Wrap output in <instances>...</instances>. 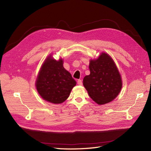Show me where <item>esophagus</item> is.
<instances>
[{
    "label": "esophagus",
    "mask_w": 151,
    "mask_h": 151,
    "mask_svg": "<svg viewBox=\"0 0 151 151\" xmlns=\"http://www.w3.org/2000/svg\"><path fill=\"white\" fill-rule=\"evenodd\" d=\"M77 84H79V85H80V86L83 85V81H82V80L79 79L78 81H77Z\"/></svg>",
    "instance_id": "esophagus-1"
}]
</instances>
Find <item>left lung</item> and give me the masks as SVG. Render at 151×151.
Segmentation results:
<instances>
[{
  "label": "left lung",
  "instance_id": "left-lung-1",
  "mask_svg": "<svg viewBox=\"0 0 151 151\" xmlns=\"http://www.w3.org/2000/svg\"><path fill=\"white\" fill-rule=\"evenodd\" d=\"M90 74L84 77L83 85L89 96L98 104L111 102L120 93L121 76L111 57L102 53L89 63Z\"/></svg>",
  "mask_w": 151,
  "mask_h": 151
}]
</instances>
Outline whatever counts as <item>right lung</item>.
I'll list each match as a JSON object with an SVG mask.
<instances>
[{"label": "right lung", "mask_w": 151, "mask_h": 151, "mask_svg": "<svg viewBox=\"0 0 151 151\" xmlns=\"http://www.w3.org/2000/svg\"><path fill=\"white\" fill-rule=\"evenodd\" d=\"M76 81L63 66V60L57 61L48 56L43 62L36 81L40 96L53 104H60L69 96Z\"/></svg>", "instance_id": "1"}]
</instances>
